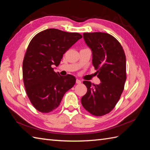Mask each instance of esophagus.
Masks as SVG:
<instances>
[{
    "label": "esophagus",
    "instance_id": "obj_1",
    "mask_svg": "<svg viewBox=\"0 0 150 150\" xmlns=\"http://www.w3.org/2000/svg\"><path fill=\"white\" fill-rule=\"evenodd\" d=\"M76 83H77V84H81V81L80 80H79V79H77V80H76Z\"/></svg>",
    "mask_w": 150,
    "mask_h": 150
}]
</instances>
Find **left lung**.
I'll list each match as a JSON object with an SVG mask.
<instances>
[{
    "label": "left lung",
    "mask_w": 150,
    "mask_h": 150,
    "mask_svg": "<svg viewBox=\"0 0 150 150\" xmlns=\"http://www.w3.org/2000/svg\"><path fill=\"white\" fill-rule=\"evenodd\" d=\"M83 37L92 51V64L97 70L99 84L83 81L87 93L81 103L95 116L104 115L112 110L120 99L126 80L124 51L115 38L106 33H84Z\"/></svg>",
    "instance_id": "left-lung-1"
}]
</instances>
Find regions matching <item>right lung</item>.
Returning a JSON list of instances; mask_svg holds the SVG:
<instances>
[{"mask_svg": "<svg viewBox=\"0 0 150 150\" xmlns=\"http://www.w3.org/2000/svg\"><path fill=\"white\" fill-rule=\"evenodd\" d=\"M82 37L79 33L50 28L30 41L22 63V75L28 97L40 112L55 110L64 95L75 84L74 76L60 75L53 66H58L63 54Z\"/></svg>", "mask_w": 150, "mask_h": 150, "instance_id": "obj_1", "label": "right lung"}]
</instances>
